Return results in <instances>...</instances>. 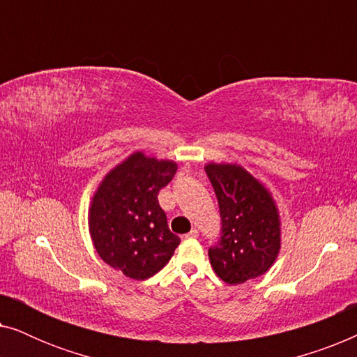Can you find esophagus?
<instances>
[{
    "label": "esophagus",
    "mask_w": 357,
    "mask_h": 357,
    "mask_svg": "<svg viewBox=\"0 0 357 357\" xmlns=\"http://www.w3.org/2000/svg\"><path fill=\"white\" fill-rule=\"evenodd\" d=\"M197 237H198L197 229H193V231H190L188 234H183V236H182L183 241H188V238H197Z\"/></svg>",
    "instance_id": "34e87169"
}]
</instances>
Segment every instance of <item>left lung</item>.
Returning <instances> with one entry per match:
<instances>
[{
  "instance_id": "8db88e82",
  "label": "left lung",
  "mask_w": 357,
  "mask_h": 357,
  "mask_svg": "<svg viewBox=\"0 0 357 357\" xmlns=\"http://www.w3.org/2000/svg\"><path fill=\"white\" fill-rule=\"evenodd\" d=\"M204 170L221 214V236L209 247V261L227 284H242L266 273L276 260L278 209L268 190L241 165L208 164Z\"/></svg>"
}]
</instances>
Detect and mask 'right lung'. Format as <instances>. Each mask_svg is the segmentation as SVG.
Wrapping results in <instances>:
<instances>
[{
	"mask_svg": "<svg viewBox=\"0 0 357 357\" xmlns=\"http://www.w3.org/2000/svg\"><path fill=\"white\" fill-rule=\"evenodd\" d=\"M177 172L172 160L135 153L104 178L92 198L89 231L99 257L131 280H148L178 247L158 195Z\"/></svg>",
	"mask_w": 357,
	"mask_h": 357,
	"instance_id": "1",
	"label": "right lung"
}]
</instances>
